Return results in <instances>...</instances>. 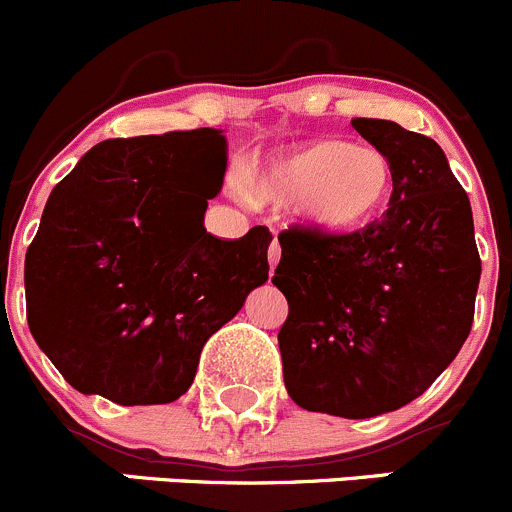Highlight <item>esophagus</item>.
Returning <instances> with one entry per match:
<instances>
[{
    "instance_id": "1",
    "label": "esophagus",
    "mask_w": 512,
    "mask_h": 512,
    "mask_svg": "<svg viewBox=\"0 0 512 512\" xmlns=\"http://www.w3.org/2000/svg\"><path fill=\"white\" fill-rule=\"evenodd\" d=\"M277 260H280V242H277V235H275V240H272L270 247H267V262H270V267H275Z\"/></svg>"
}]
</instances>
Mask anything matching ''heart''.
I'll return each instance as SVG.
<instances>
[{
    "instance_id": "heart-1",
    "label": "heart",
    "mask_w": 512,
    "mask_h": 512,
    "mask_svg": "<svg viewBox=\"0 0 512 512\" xmlns=\"http://www.w3.org/2000/svg\"><path fill=\"white\" fill-rule=\"evenodd\" d=\"M237 193L255 203L297 205L322 230H354L384 208L391 163L376 148L329 138L267 160Z\"/></svg>"
}]
</instances>
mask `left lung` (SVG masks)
<instances>
[{
  "instance_id": "obj_1",
  "label": "left lung",
  "mask_w": 512,
  "mask_h": 512,
  "mask_svg": "<svg viewBox=\"0 0 512 512\" xmlns=\"http://www.w3.org/2000/svg\"><path fill=\"white\" fill-rule=\"evenodd\" d=\"M352 126L389 158V210L356 232L289 225L272 285L289 304L277 342L294 404L371 418L421 396L461 352L480 257L441 146L381 118Z\"/></svg>"
}]
</instances>
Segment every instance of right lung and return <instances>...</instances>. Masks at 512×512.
Returning a JSON list of instances; mask_svg holds the SVG:
<instances>
[{
    "label": "right lung",
    "instance_id": "1",
    "mask_svg": "<svg viewBox=\"0 0 512 512\" xmlns=\"http://www.w3.org/2000/svg\"><path fill=\"white\" fill-rule=\"evenodd\" d=\"M225 163L215 128L111 138L51 190L24 260L27 322L76 391L180 399L205 342L267 282V227L240 240L203 227Z\"/></svg>",
    "mask_w": 512,
    "mask_h": 512
}]
</instances>
